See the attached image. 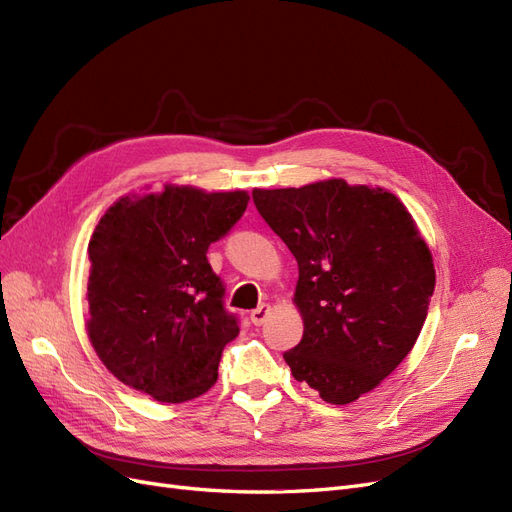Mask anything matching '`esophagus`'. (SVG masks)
I'll return each mask as SVG.
<instances>
[{
	"label": "esophagus",
	"instance_id": "obj_1",
	"mask_svg": "<svg viewBox=\"0 0 512 512\" xmlns=\"http://www.w3.org/2000/svg\"><path fill=\"white\" fill-rule=\"evenodd\" d=\"M269 313H271V305L264 303V305L256 307V309L250 313V320H252V324H254V326H262L264 322H267Z\"/></svg>",
	"mask_w": 512,
	"mask_h": 512
}]
</instances>
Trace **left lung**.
<instances>
[{
	"label": "left lung",
	"mask_w": 512,
	"mask_h": 512,
	"mask_svg": "<svg viewBox=\"0 0 512 512\" xmlns=\"http://www.w3.org/2000/svg\"><path fill=\"white\" fill-rule=\"evenodd\" d=\"M298 262L294 303L305 332L286 351L296 381L330 404L375 387L409 356L426 322L434 264L392 192L326 180L252 192Z\"/></svg>",
	"instance_id": "obj_1"
}]
</instances>
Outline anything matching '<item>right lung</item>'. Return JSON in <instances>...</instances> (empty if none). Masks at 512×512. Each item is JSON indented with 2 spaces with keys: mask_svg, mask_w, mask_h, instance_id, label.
<instances>
[{
  "mask_svg": "<svg viewBox=\"0 0 512 512\" xmlns=\"http://www.w3.org/2000/svg\"><path fill=\"white\" fill-rule=\"evenodd\" d=\"M248 192L165 186L122 197L88 243V339L110 373L158 402H186L218 379L239 334L207 262L248 207Z\"/></svg>",
  "mask_w": 512,
  "mask_h": 512,
  "instance_id": "obj_1",
  "label": "right lung"
}]
</instances>
